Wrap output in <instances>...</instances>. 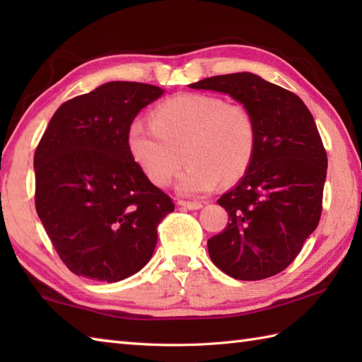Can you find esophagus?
<instances>
[{"instance_id":"esophagus-1","label":"esophagus","mask_w":362,"mask_h":362,"mask_svg":"<svg viewBox=\"0 0 362 362\" xmlns=\"http://www.w3.org/2000/svg\"><path fill=\"white\" fill-rule=\"evenodd\" d=\"M180 206H185L188 210H201L202 209V204L199 201H179L177 202Z\"/></svg>"}]
</instances>
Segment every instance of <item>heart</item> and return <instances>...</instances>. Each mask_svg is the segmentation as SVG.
Masks as SVG:
<instances>
[{
	"label": "heart",
	"instance_id": "1",
	"mask_svg": "<svg viewBox=\"0 0 362 362\" xmlns=\"http://www.w3.org/2000/svg\"><path fill=\"white\" fill-rule=\"evenodd\" d=\"M257 122L247 107L206 93H183L166 99L152 121L134 118L127 129L129 151L146 177L168 187L177 182L183 196L210 193L219 180L235 182L247 173L257 151Z\"/></svg>",
	"mask_w": 362,
	"mask_h": 362
}]
</instances>
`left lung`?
Returning <instances> with one entry per match:
<instances>
[{
  "label": "left lung",
  "instance_id": "1",
  "mask_svg": "<svg viewBox=\"0 0 362 362\" xmlns=\"http://www.w3.org/2000/svg\"><path fill=\"white\" fill-rule=\"evenodd\" d=\"M189 87L230 95L252 112L258 130L247 173L218 201L230 222L209 240L210 258L236 280L279 274L322 214L328 160L313 115L292 91L252 73L213 76Z\"/></svg>",
  "mask_w": 362,
  "mask_h": 362
}]
</instances>
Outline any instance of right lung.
Instances as JSON below:
<instances>
[{"instance_id":"right-lung-1","label":"right lung","mask_w":362,"mask_h":362,"mask_svg":"<svg viewBox=\"0 0 362 362\" xmlns=\"http://www.w3.org/2000/svg\"><path fill=\"white\" fill-rule=\"evenodd\" d=\"M161 95L149 83L107 82L60 105L37 146L35 210L76 275L109 283L134 275L174 211L127 144L130 121Z\"/></svg>"}]
</instances>
